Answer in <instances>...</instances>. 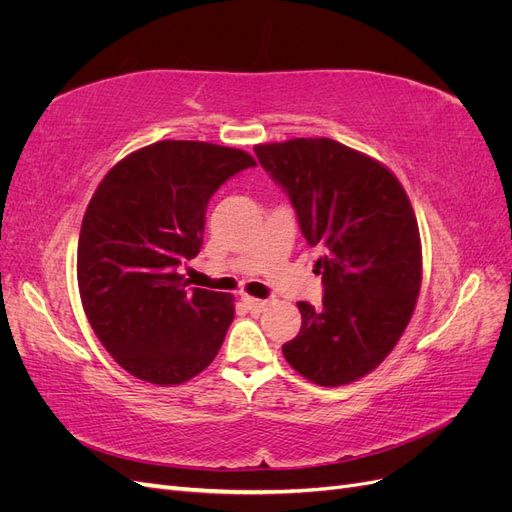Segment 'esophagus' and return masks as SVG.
I'll use <instances>...</instances> for the list:
<instances>
[{"label":"esophagus","mask_w":512,"mask_h":512,"mask_svg":"<svg viewBox=\"0 0 512 512\" xmlns=\"http://www.w3.org/2000/svg\"><path fill=\"white\" fill-rule=\"evenodd\" d=\"M241 301H243V305H245L247 309H250V312H262V307L267 305V301L256 299V297H250V294H243Z\"/></svg>","instance_id":"34e87169"}]
</instances>
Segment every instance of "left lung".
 I'll return each mask as SVG.
<instances>
[{
    "mask_svg": "<svg viewBox=\"0 0 512 512\" xmlns=\"http://www.w3.org/2000/svg\"><path fill=\"white\" fill-rule=\"evenodd\" d=\"M254 151L322 254V309L297 303L301 331L282 346L284 359L318 386L356 382L397 346L421 292L423 250L410 198L384 164L333 138Z\"/></svg>",
    "mask_w": 512,
    "mask_h": 512,
    "instance_id": "1",
    "label": "left lung"
}]
</instances>
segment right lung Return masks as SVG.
I'll use <instances>...</instances> for the list:
<instances>
[{
  "mask_svg": "<svg viewBox=\"0 0 512 512\" xmlns=\"http://www.w3.org/2000/svg\"><path fill=\"white\" fill-rule=\"evenodd\" d=\"M250 166L235 147L158 141L117 162L91 196L76 254L81 301L134 378L183 384L220 352L235 297L190 288L179 267L200 252L209 198Z\"/></svg>",
  "mask_w": 512,
  "mask_h": 512,
  "instance_id": "obj_1",
  "label": "right lung"
}]
</instances>
